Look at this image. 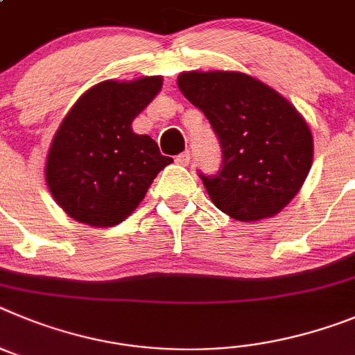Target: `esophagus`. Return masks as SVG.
I'll return each mask as SVG.
<instances>
[{"label": "esophagus", "instance_id": "34e87169", "mask_svg": "<svg viewBox=\"0 0 355 355\" xmlns=\"http://www.w3.org/2000/svg\"><path fill=\"white\" fill-rule=\"evenodd\" d=\"M175 161L182 166H187L191 162V152H184V154L177 155V159H175Z\"/></svg>", "mask_w": 355, "mask_h": 355}]
</instances>
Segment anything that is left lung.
<instances>
[{
  "label": "left lung",
  "instance_id": "8db88e82",
  "mask_svg": "<svg viewBox=\"0 0 355 355\" xmlns=\"http://www.w3.org/2000/svg\"><path fill=\"white\" fill-rule=\"evenodd\" d=\"M177 85L219 139V171H198L214 205L239 221L272 217L288 205L313 161L311 130L295 107L241 72H184Z\"/></svg>",
  "mask_w": 355,
  "mask_h": 355
}]
</instances>
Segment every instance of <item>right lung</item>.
Returning a JSON list of instances; mask_svg holds the SVG:
<instances>
[{
  "mask_svg": "<svg viewBox=\"0 0 355 355\" xmlns=\"http://www.w3.org/2000/svg\"><path fill=\"white\" fill-rule=\"evenodd\" d=\"M161 86V76L98 83L69 111L47 154L46 180L72 219L95 228L122 223L170 164L154 139L130 127Z\"/></svg>",
  "mask_w": 355,
  "mask_h": 355,
  "instance_id": "right-lung-1",
  "label": "right lung"
}]
</instances>
